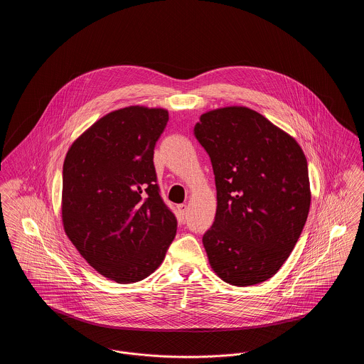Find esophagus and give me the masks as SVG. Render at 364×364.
I'll use <instances>...</instances> for the list:
<instances>
[{"label":"esophagus","mask_w":364,"mask_h":364,"mask_svg":"<svg viewBox=\"0 0 364 364\" xmlns=\"http://www.w3.org/2000/svg\"><path fill=\"white\" fill-rule=\"evenodd\" d=\"M177 211H178V221H180L181 224H184L186 220H187V214H188L187 205H178V206H177Z\"/></svg>","instance_id":"34e87169"}]
</instances>
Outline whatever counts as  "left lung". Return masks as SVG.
I'll use <instances>...</instances> for the list:
<instances>
[{"label": "left lung", "mask_w": 364, "mask_h": 364, "mask_svg": "<svg viewBox=\"0 0 364 364\" xmlns=\"http://www.w3.org/2000/svg\"><path fill=\"white\" fill-rule=\"evenodd\" d=\"M193 134L215 176V218L202 239L208 263L230 285L260 284L288 259L307 221L306 156L294 136L245 106L208 110Z\"/></svg>", "instance_id": "left-lung-1"}]
</instances>
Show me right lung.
I'll return each instance as SVG.
<instances>
[{
  "label": "right lung",
  "mask_w": 364,
  "mask_h": 364,
  "mask_svg": "<svg viewBox=\"0 0 364 364\" xmlns=\"http://www.w3.org/2000/svg\"><path fill=\"white\" fill-rule=\"evenodd\" d=\"M168 120L162 107L113 110L70 144L64 161V230L91 267L119 284L154 273L176 236L153 162Z\"/></svg>",
  "instance_id": "right-lung-1"
}]
</instances>
